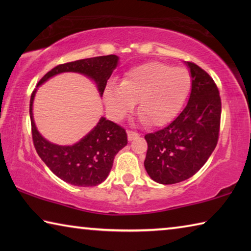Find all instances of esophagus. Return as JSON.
Returning a JSON list of instances; mask_svg holds the SVG:
<instances>
[{
  "instance_id": "1",
  "label": "esophagus",
  "mask_w": 251,
  "mask_h": 251,
  "mask_svg": "<svg viewBox=\"0 0 251 251\" xmlns=\"http://www.w3.org/2000/svg\"><path fill=\"white\" fill-rule=\"evenodd\" d=\"M137 137H139V134L135 133V131H131V130H127V138H128V141L131 142L136 139Z\"/></svg>"
}]
</instances>
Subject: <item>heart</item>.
<instances>
[{
    "label": "heart",
    "instance_id": "heart-1",
    "mask_svg": "<svg viewBox=\"0 0 251 251\" xmlns=\"http://www.w3.org/2000/svg\"><path fill=\"white\" fill-rule=\"evenodd\" d=\"M192 88L189 72L160 62L130 69L121 84L109 83L104 101L113 117L123 118L138 101V114L147 124L161 126L179 113Z\"/></svg>",
    "mask_w": 251,
    "mask_h": 251
}]
</instances>
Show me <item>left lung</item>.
<instances>
[{
	"instance_id": "obj_1",
	"label": "left lung",
	"mask_w": 251,
	"mask_h": 251,
	"mask_svg": "<svg viewBox=\"0 0 251 251\" xmlns=\"http://www.w3.org/2000/svg\"><path fill=\"white\" fill-rule=\"evenodd\" d=\"M192 77L186 107L165 128L145 135L144 166L163 185L184 181L201 169L218 142L222 101L212 78L198 65L185 62Z\"/></svg>"
}]
</instances>
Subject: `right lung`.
<instances>
[{
    "label": "right lung",
    "mask_w": 251,
    "mask_h": 251,
    "mask_svg": "<svg viewBox=\"0 0 251 251\" xmlns=\"http://www.w3.org/2000/svg\"><path fill=\"white\" fill-rule=\"evenodd\" d=\"M120 57L106 55L66 63L50 70L43 76L37 87L50 78L62 73H78L94 80L100 97ZM37 87L29 101V117L32 124L34 146L41 159L54 175L65 182L79 187L97 186L107 178L113 167L114 158L122 148L127 145V134L115 123L100 117L90 133L73 145H57L50 143L37 129L33 116V103Z\"/></svg>",
    "instance_id": "1"
}]
</instances>
